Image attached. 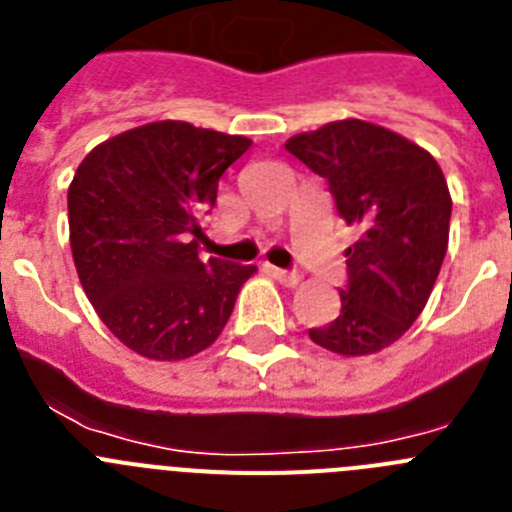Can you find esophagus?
<instances>
[{
	"instance_id": "1",
	"label": "esophagus",
	"mask_w": 512,
	"mask_h": 512,
	"mask_svg": "<svg viewBox=\"0 0 512 512\" xmlns=\"http://www.w3.org/2000/svg\"><path fill=\"white\" fill-rule=\"evenodd\" d=\"M271 274H274V279H277V282H282L284 287H297V284L302 282V277H300V274H297V271L271 269Z\"/></svg>"
}]
</instances>
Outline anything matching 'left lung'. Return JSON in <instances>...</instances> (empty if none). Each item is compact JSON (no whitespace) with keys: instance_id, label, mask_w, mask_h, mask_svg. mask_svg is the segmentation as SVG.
Returning <instances> with one entry per match:
<instances>
[{"instance_id":"obj_1","label":"left lung","mask_w":512,"mask_h":512,"mask_svg":"<svg viewBox=\"0 0 512 512\" xmlns=\"http://www.w3.org/2000/svg\"><path fill=\"white\" fill-rule=\"evenodd\" d=\"M325 176L338 215L361 230L346 248L341 310L312 343L338 356L392 346L418 320L449 248L451 194L431 153L374 122L336 120L284 143Z\"/></svg>"}]
</instances>
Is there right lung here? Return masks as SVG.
I'll return each instance as SVG.
<instances>
[{
    "mask_svg": "<svg viewBox=\"0 0 512 512\" xmlns=\"http://www.w3.org/2000/svg\"><path fill=\"white\" fill-rule=\"evenodd\" d=\"M248 148L243 135L161 120L104 140L76 169L69 184L76 274L99 320L138 356L182 361L205 351L256 274V266L197 253L200 215Z\"/></svg>",
    "mask_w": 512,
    "mask_h": 512,
    "instance_id": "add662e5",
    "label": "right lung"
}]
</instances>
